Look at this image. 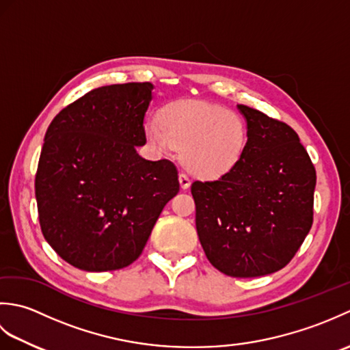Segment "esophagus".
Here are the masks:
<instances>
[{"label":"esophagus","instance_id":"34e87169","mask_svg":"<svg viewBox=\"0 0 350 350\" xmlns=\"http://www.w3.org/2000/svg\"><path fill=\"white\" fill-rule=\"evenodd\" d=\"M179 182H180V187L183 189H188L191 187V179H189V176L187 173H180L179 174Z\"/></svg>","mask_w":350,"mask_h":350}]
</instances>
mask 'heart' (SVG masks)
Returning a JSON list of instances; mask_svg holds the SVG:
<instances>
[{
	"label": "heart",
	"instance_id": "b5f03b06",
	"mask_svg": "<svg viewBox=\"0 0 350 350\" xmlns=\"http://www.w3.org/2000/svg\"><path fill=\"white\" fill-rule=\"evenodd\" d=\"M146 135L159 150L173 146L183 148V165L207 179L228 173L247 146V126L239 114L194 99L170 103L162 109L159 122L146 124Z\"/></svg>",
	"mask_w": 350,
	"mask_h": 350
}]
</instances>
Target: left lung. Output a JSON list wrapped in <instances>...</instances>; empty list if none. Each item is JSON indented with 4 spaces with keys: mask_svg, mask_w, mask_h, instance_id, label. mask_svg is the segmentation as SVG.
I'll use <instances>...</instances> for the list:
<instances>
[{
    "mask_svg": "<svg viewBox=\"0 0 350 350\" xmlns=\"http://www.w3.org/2000/svg\"><path fill=\"white\" fill-rule=\"evenodd\" d=\"M247 146L218 180L191 185L207 260L236 278L282 269L313 226L316 170L298 133L247 105Z\"/></svg>",
    "mask_w": 350,
    "mask_h": 350,
    "instance_id": "left-lung-1",
    "label": "left lung"
}]
</instances>
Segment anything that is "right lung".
I'll list each match as a JSON object with an SVG mask.
<instances>
[{
  "mask_svg": "<svg viewBox=\"0 0 350 350\" xmlns=\"http://www.w3.org/2000/svg\"><path fill=\"white\" fill-rule=\"evenodd\" d=\"M150 83L94 88L63 108L44 133L36 200L44 239L88 272L135 262L154 222L179 192L171 161H147L144 116Z\"/></svg>",
  "mask_w": 350,
  "mask_h": 350,
  "instance_id": "right-lung-1",
  "label": "right lung"
}]
</instances>
